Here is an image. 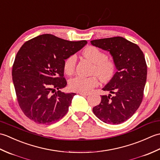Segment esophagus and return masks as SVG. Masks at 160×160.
Segmentation results:
<instances>
[{
  "instance_id": "1",
  "label": "esophagus",
  "mask_w": 160,
  "mask_h": 160,
  "mask_svg": "<svg viewBox=\"0 0 160 160\" xmlns=\"http://www.w3.org/2000/svg\"><path fill=\"white\" fill-rule=\"evenodd\" d=\"M79 94L81 95V96H87L89 95V93H82V92H80Z\"/></svg>"
}]
</instances>
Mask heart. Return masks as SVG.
<instances>
[{
    "label": "heart",
    "instance_id": "b5f03b06",
    "mask_svg": "<svg viewBox=\"0 0 160 160\" xmlns=\"http://www.w3.org/2000/svg\"><path fill=\"white\" fill-rule=\"evenodd\" d=\"M83 56L93 64L92 69L93 75H96L102 81L106 82L113 77L116 66L113 60L108 59L107 54L93 46L86 47L82 52ZM76 55H71L64 60V70L67 75L72 74L76 66ZM99 84L98 78L92 76L84 78L76 76L69 81L70 89L77 92L87 93L92 90Z\"/></svg>",
    "mask_w": 160,
    "mask_h": 160
}]
</instances>
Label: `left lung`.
<instances>
[{"label":"left lung","instance_id":"obj_1","mask_svg":"<svg viewBox=\"0 0 160 160\" xmlns=\"http://www.w3.org/2000/svg\"><path fill=\"white\" fill-rule=\"evenodd\" d=\"M91 43L109 52L118 70L102 88L110 94L102 96L93 111L104 123L121 124L135 113L143 99L147 76L144 53L136 44L120 36L91 40Z\"/></svg>","mask_w":160,"mask_h":160}]
</instances>
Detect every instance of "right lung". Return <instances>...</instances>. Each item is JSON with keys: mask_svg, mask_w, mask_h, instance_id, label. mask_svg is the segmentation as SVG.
I'll use <instances>...</instances> for the list:
<instances>
[{"mask_svg": "<svg viewBox=\"0 0 160 160\" xmlns=\"http://www.w3.org/2000/svg\"><path fill=\"white\" fill-rule=\"evenodd\" d=\"M87 43L42 34L20 47L13 64L12 80L19 106L30 120L49 125L66 115L76 93L60 91L67 85L64 60Z\"/></svg>", "mask_w": 160, "mask_h": 160, "instance_id": "1", "label": "right lung"}]
</instances>
